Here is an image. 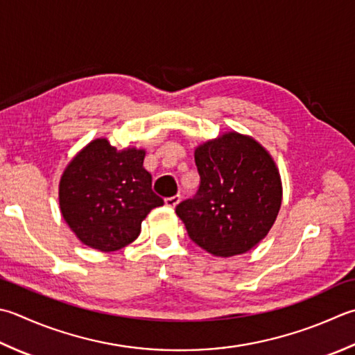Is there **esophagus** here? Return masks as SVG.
I'll use <instances>...</instances> for the list:
<instances>
[{
    "instance_id": "esophagus-1",
    "label": "esophagus",
    "mask_w": 355,
    "mask_h": 355,
    "mask_svg": "<svg viewBox=\"0 0 355 355\" xmlns=\"http://www.w3.org/2000/svg\"><path fill=\"white\" fill-rule=\"evenodd\" d=\"M180 200H182V197L180 196H173V197H168L164 200V203H166V206L168 207H175L178 203H180Z\"/></svg>"
}]
</instances>
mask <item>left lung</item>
<instances>
[{
	"label": "left lung",
	"instance_id": "1",
	"mask_svg": "<svg viewBox=\"0 0 355 355\" xmlns=\"http://www.w3.org/2000/svg\"><path fill=\"white\" fill-rule=\"evenodd\" d=\"M197 196L177 215L193 243L217 257L251 251L266 237L282 206V178L274 158L252 137L225 132L196 149Z\"/></svg>",
	"mask_w": 355,
	"mask_h": 355
}]
</instances>
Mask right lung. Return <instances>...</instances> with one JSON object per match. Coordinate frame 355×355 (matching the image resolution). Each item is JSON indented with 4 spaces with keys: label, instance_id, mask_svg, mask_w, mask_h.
Instances as JSON below:
<instances>
[{
    "label": "right lung",
    "instance_id": "right-lung-1",
    "mask_svg": "<svg viewBox=\"0 0 355 355\" xmlns=\"http://www.w3.org/2000/svg\"><path fill=\"white\" fill-rule=\"evenodd\" d=\"M144 149L118 150L96 138L76 154L60 178L62 218L83 245L114 252L137 240L141 221L164 201L152 191Z\"/></svg>",
    "mask_w": 355,
    "mask_h": 355
}]
</instances>
